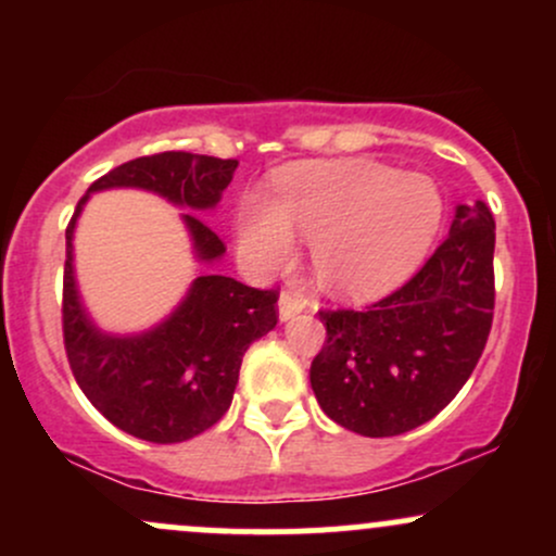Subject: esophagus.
Here are the masks:
<instances>
[{
    "label": "esophagus",
    "instance_id": "1",
    "mask_svg": "<svg viewBox=\"0 0 556 556\" xmlns=\"http://www.w3.org/2000/svg\"><path fill=\"white\" fill-rule=\"evenodd\" d=\"M303 308H305L303 295H295V292H287V290L279 292V300H277L279 321H290V318H295Z\"/></svg>",
    "mask_w": 556,
    "mask_h": 556
}]
</instances>
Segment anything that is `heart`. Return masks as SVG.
<instances>
[{
    "label": "heart",
    "mask_w": 556,
    "mask_h": 556,
    "mask_svg": "<svg viewBox=\"0 0 556 556\" xmlns=\"http://www.w3.org/2000/svg\"><path fill=\"white\" fill-rule=\"evenodd\" d=\"M442 214V195L424 175L363 159L305 162L277 172L269 203H240L235 238L251 264L277 269L300 235L314 242L318 282L340 298L371 300L418 269Z\"/></svg>",
    "instance_id": "obj_1"
}]
</instances>
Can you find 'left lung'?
<instances>
[{
	"mask_svg": "<svg viewBox=\"0 0 556 556\" xmlns=\"http://www.w3.org/2000/svg\"><path fill=\"white\" fill-rule=\"evenodd\" d=\"M311 363L321 410L361 437H397L444 410L473 374L494 316V216L455 208L450 238L397 292L366 311H321Z\"/></svg>",
	"mask_w": 556,
	"mask_h": 556,
	"instance_id": "obj_1",
	"label": "left lung"
}]
</instances>
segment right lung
Here are the masks:
<instances>
[{
    "label": "right lung",
    "instance_id": "right-lung-1",
    "mask_svg": "<svg viewBox=\"0 0 556 556\" xmlns=\"http://www.w3.org/2000/svg\"><path fill=\"white\" fill-rule=\"evenodd\" d=\"M238 162L185 151L140 156L99 177L78 201L65 232L62 329L70 368L83 394L110 424L136 439L175 444L203 433L227 413L240 363L253 342L277 327V292L256 290L216 271H201L167 318L151 329L104 331L83 305L75 279V227L88 198L101 190L154 193L180 214L193 258L214 266L225 242L198 214L212 212Z\"/></svg>",
    "mask_w": 556,
    "mask_h": 556
}]
</instances>
